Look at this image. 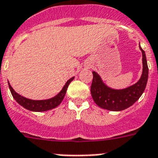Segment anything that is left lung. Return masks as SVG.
<instances>
[{
	"mask_svg": "<svg viewBox=\"0 0 158 158\" xmlns=\"http://www.w3.org/2000/svg\"><path fill=\"white\" fill-rule=\"evenodd\" d=\"M142 53V73L136 83L124 89H114L108 87L95 71H92L93 80L90 93L94 102L102 109L111 111H121L130 107L138 101L145 90L148 81L149 68L146 56L139 44Z\"/></svg>",
	"mask_w": 158,
	"mask_h": 158,
	"instance_id": "left-lung-1",
	"label": "left lung"
}]
</instances>
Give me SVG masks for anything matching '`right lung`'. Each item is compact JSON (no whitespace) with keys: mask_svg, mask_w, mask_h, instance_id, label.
Returning <instances> with one entry per match:
<instances>
[{"mask_svg":"<svg viewBox=\"0 0 158 158\" xmlns=\"http://www.w3.org/2000/svg\"><path fill=\"white\" fill-rule=\"evenodd\" d=\"M74 78L72 77L67 81V83L64 84V87L62 90H60L58 94L52 98H48V99H44V100H32L27 98L24 96L20 95L18 93H16L13 88L11 87L10 83L8 81V84H9V90L11 91V94L13 95V98L16 100V102H18L20 106L25 109L28 110L30 111H35V112H43L49 110L54 109L56 106H58L61 102L64 99V96H65L67 90H68V85L70 84L71 81L73 80Z\"/></svg>","mask_w":158,"mask_h":158,"instance_id":"add662e5","label":"right lung"}]
</instances>
